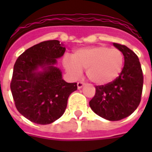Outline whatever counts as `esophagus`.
Here are the masks:
<instances>
[{
	"mask_svg": "<svg viewBox=\"0 0 152 152\" xmlns=\"http://www.w3.org/2000/svg\"><path fill=\"white\" fill-rule=\"evenodd\" d=\"M83 85H84V83H83V82H78L77 83V88H78V89L83 88Z\"/></svg>",
	"mask_w": 152,
	"mask_h": 152,
	"instance_id": "1",
	"label": "esophagus"
}]
</instances>
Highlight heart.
Segmentation results:
<instances>
[{"label":"heart","instance_id":"b5f03b06","mask_svg":"<svg viewBox=\"0 0 152 152\" xmlns=\"http://www.w3.org/2000/svg\"><path fill=\"white\" fill-rule=\"evenodd\" d=\"M124 56L118 49L106 46L77 50L71 60H64V67L74 77L85 70L88 78L98 85H105L115 80L122 70Z\"/></svg>","mask_w":152,"mask_h":152}]
</instances>
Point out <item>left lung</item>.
<instances>
[{"label": "left lung", "instance_id": "1", "mask_svg": "<svg viewBox=\"0 0 152 152\" xmlns=\"http://www.w3.org/2000/svg\"><path fill=\"white\" fill-rule=\"evenodd\" d=\"M113 45L124 55L122 71L111 83L95 87V95L89 105L102 118L119 121L132 114L139 106L144 76L137 55L124 45Z\"/></svg>", "mask_w": 152, "mask_h": 152}]
</instances>
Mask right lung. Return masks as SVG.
<instances>
[{"instance_id":"1","label":"right lung","mask_w":152,"mask_h":152,"mask_svg":"<svg viewBox=\"0 0 152 152\" xmlns=\"http://www.w3.org/2000/svg\"><path fill=\"white\" fill-rule=\"evenodd\" d=\"M64 52L58 40L42 42L25 50L14 64L10 88L15 107L32 122L48 125L57 120L69 95L77 90V83L65 82L55 66Z\"/></svg>"}]
</instances>
